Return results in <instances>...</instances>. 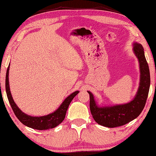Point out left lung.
<instances>
[{
	"label": "left lung",
	"instance_id": "1",
	"mask_svg": "<svg viewBox=\"0 0 156 156\" xmlns=\"http://www.w3.org/2000/svg\"><path fill=\"white\" fill-rule=\"evenodd\" d=\"M133 52L140 64V80L137 94L129 103L114 106L100 107L90 91V108L91 115L96 123L108 128H115L125 125L137 118L144 109L150 87V72L142 44H133Z\"/></svg>",
	"mask_w": 156,
	"mask_h": 156
}]
</instances>
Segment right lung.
Here are the masks:
<instances>
[{
	"mask_svg": "<svg viewBox=\"0 0 156 156\" xmlns=\"http://www.w3.org/2000/svg\"><path fill=\"white\" fill-rule=\"evenodd\" d=\"M9 70V65L7 67L5 77V89L7 96V98H8L9 104H10L12 110H13L14 114H15L16 117L18 118V119L23 124L29 128H33V129L41 130L55 128L63 122V120L65 118L66 110L68 109L69 104H70L71 101L73 100V98L79 93V91H74L68 97H66L60 107L53 113L45 116H41V117H33V116L28 115L22 112L14 101L10 92V89H9L8 77Z\"/></svg>",
	"mask_w": 156,
	"mask_h": 156,
	"instance_id": "obj_1",
	"label": "right lung"
}]
</instances>
